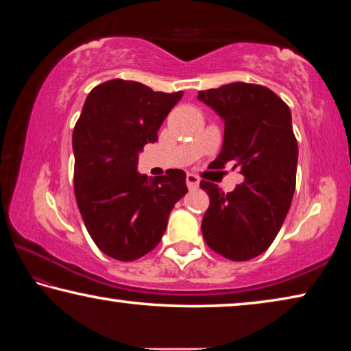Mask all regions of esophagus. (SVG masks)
Returning <instances> with one entry per match:
<instances>
[{
  "instance_id": "1",
  "label": "esophagus",
  "mask_w": 351,
  "mask_h": 351,
  "mask_svg": "<svg viewBox=\"0 0 351 351\" xmlns=\"http://www.w3.org/2000/svg\"><path fill=\"white\" fill-rule=\"evenodd\" d=\"M186 182H187V187L191 189V191H195V189L199 186V178L193 173H187Z\"/></svg>"
}]
</instances>
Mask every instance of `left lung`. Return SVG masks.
Returning <instances> with one entry per match:
<instances>
[{
    "instance_id": "left-lung-1",
    "label": "left lung",
    "mask_w": 351,
    "mask_h": 351,
    "mask_svg": "<svg viewBox=\"0 0 351 351\" xmlns=\"http://www.w3.org/2000/svg\"><path fill=\"white\" fill-rule=\"evenodd\" d=\"M198 99L225 120L223 145L213 164L221 169L234 162L243 175L228 193L199 182L210 199L203 237L226 259H253L275 241L295 191L298 145L291 109L270 88L248 82L199 90Z\"/></svg>"
}]
</instances>
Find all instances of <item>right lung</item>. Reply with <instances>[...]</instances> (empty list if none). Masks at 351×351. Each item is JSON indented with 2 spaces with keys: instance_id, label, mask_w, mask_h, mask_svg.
I'll use <instances>...</instances> for the list:
<instances>
[{
  "instance_id": "obj_1",
  "label": "right lung",
  "mask_w": 351,
  "mask_h": 351,
  "mask_svg": "<svg viewBox=\"0 0 351 351\" xmlns=\"http://www.w3.org/2000/svg\"><path fill=\"white\" fill-rule=\"evenodd\" d=\"M181 97L182 90L110 80L86 98L73 130L75 197L92 241L112 259L130 263L156 248L175 203L187 193L180 169L153 180L137 171L138 153L158 141Z\"/></svg>"
}]
</instances>
